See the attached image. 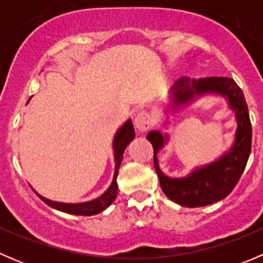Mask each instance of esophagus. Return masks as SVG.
Instances as JSON below:
<instances>
[{
    "mask_svg": "<svg viewBox=\"0 0 263 263\" xmlns=\"http://www.w3.org/2000/svg\"><path fill=\"white\" fill-rule=\"evenodd\" d=\"M135 126L139 129L140 132H145L153 126V122H151V117L146 112H140L139 115L135 117Z\"/></svg>",
    "mask_w": 263,
    "mask_h": 263,
    "instance_id": "obj_1",
    "label": "esophagus"
}]
</instances>
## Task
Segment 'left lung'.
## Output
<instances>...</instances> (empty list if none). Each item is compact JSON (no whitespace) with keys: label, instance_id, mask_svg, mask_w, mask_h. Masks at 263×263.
<instances>
[{"label":"left lung","instance_id":"left-lung-1","mask_svg":"<svg viewBox=\"0 0 263 263\" xmlns=\"http://www.w3.org/2000/svg\"><path fill=\"white\" fill-rule=\"evenodd\" d=\"M220 95L228 100L237 119L234 142L220 158L197 166L188 176L172 178L159 166L158 153L169 141L168 134L150 131L146 136L154 147V164L160 187L169 200L185 208H201L227 197L245 172L252 146V126L242 89L230 78H205L198 80L181 79L169 92V112H178L203 95Z\"/></svg>","mask_w":263,"mask_h":263}]
</instances>
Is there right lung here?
<instances>
[{"instance_id": "obj_1", "label": "right lung", "mask_w": 263, "mask_h": 263, "mask_svg": "<svg viewBox=\"0 0 263 263\" xmlns=\"http://www.w3.org/2000/svg\"><path fill=\"white\" fill-rule=\"evenodd\" d=\"M135 139V129L134 124H132L131 119H127L123 124L118 128L116 132L115 139H113V151H115V176H113V181L110 183L109 188L105 191L103 195L99 197L94 198L87 202H80V203H66V202H57V201L48 200V198L43 197L39 195L36 191L34 192L38 195V197L42 201L50 206V208L55 209L58 211H62L66 214H72V215H82V216H91V215H97L102 211H104L113 201L116 200L117 192H118V184H117V176H118L119 166H121L122 158H123V153L126 147L128 146L129 142Z\"/></svg>"}]
</instances>
